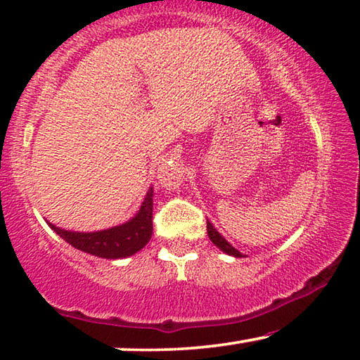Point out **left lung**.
Here are the masks:
<instances>
[{
	"label": "left lung",
	"mask_w": 360,
	"mask_h": 360,
	"mask_svg": "<svg viewBox=\"0 0 360 360\" xmlns=\"http://www.w3.org/2000/svg\"><path fill=\"white\" fill-rule=\"evenodd\" d=\"M206 229H208V236H210V239H211V243H213L216 248H219L221 250H223V252H226V254H229V255H234V257H243V254L239 252L238 249H234L233 245H231L228 240H226L223 236H221L218 231L214 229V226L210 223V221H206Z\"/></svg>",
	"instance_id": "left-lung-1"
}]
</instances>
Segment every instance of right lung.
<instances>
[{
	"mask_svg": "<svg viewBox=\"0 0 360 360\" xmlns=\"http://www.w3.org/2000/svg\"><path fill=\"white\" fill-rule=\"evenodd\" d=\"M152 195H154V191L149 188L134 218L124 224L115 226V228L96 231V233H75V231L57 228L51 223H49V226L63 240H67L68 244H72L78 250H83V252L103 259L129 257L150 240L152 205H154Z\"/></svg>",
	"mask_w": 360,
	"mask_h": 360,
	"instance_id": "1",
	"label": "right lung"
}]
</instances>
